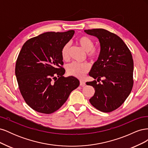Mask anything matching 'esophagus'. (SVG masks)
<instances>
[{"mask_svg":"<svg viewBox=\"0 0 148 148\" xmlns=\"http://www.w3.org/2000/svg\"><path fill=\"white\" fill-rule=\"evenodd\" d=\"M85 84H86V83H85L84 82H83V81H80L79 82V85L81 86H84Z\"/></svg>","mask_w":148,"mask_h":148,"instance_id":"34e87169","label":"esophagus"}]
</instances>
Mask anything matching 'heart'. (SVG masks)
<instances>
[{"instance_id":"b5f03b06","label":"heart","mask_w":148,"mask_h":148,"mask_svg":"<svg viewBox=\"0 0 148 148\" xmlns=\"http://www.w3.org/2000/svg\"><path fill=\"white\" fill-rule=\"evenodd\" d=\"M77 42L79 46L83 50L87 52L88 56L91 59H96L99 56V49L95 47V42L86 36H82L77 39ZM70 46L69 43H66L62 47L61 50V54L62 59L64 60L69 59ZM89 70V65L87 63H77L73 62L68 65L66 68L67 73L70 75L77 77L78 78H83L84 77Z\"/></svg>"}]
</instances>
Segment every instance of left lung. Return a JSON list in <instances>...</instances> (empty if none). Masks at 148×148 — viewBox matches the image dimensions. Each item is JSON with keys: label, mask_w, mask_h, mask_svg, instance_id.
I'll list each match as a JSON object with an SVG mask.
<instances>
[{"label": "left lung", "mask_w": 148, "mask_h": 148, "mask_svg": "<svg viewBox=\"0 0 148 148\" xmlns=\"http://www.w3.org/2000/svg\"><path fill=\"white\" fill-rule=\"evenodd\" d=\"M88 34L96 37L101 50L89 75L96 80L86 82L95 88L89 102L96 109L110 112L122 105L130 94L133 85V60L131 52L117 35L104 29H86Z\"/></svg>", "instance_id": "1"}]
</instances>
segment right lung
Segmentation results:
<instances>
[{
    "instance_id": "right-lung-1",
    "label": "right lung",
    "mask_w": 148,
    "mask_h": 148,
    "mask_svg": "<svg viewBox=\"0 0 148 148\" xmlns=\"http://www.w3.org/2000/svg\"><path fill=\"white\" fill-rule=\"evenodd\" d=\"M75 33L46 32L28 40L22 47L15 66L20 92L31 108L49 114L62 107L79 85L72 76L64 77L61 50Z\"/></svg>"
}]
</instances>
